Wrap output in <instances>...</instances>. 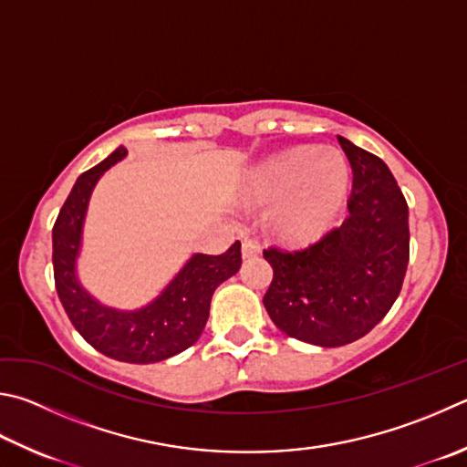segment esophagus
<instances>
[{
    "instance_id": "1",
    "label": "esophagus",
    "mask_w": 467,
    "mask_h": 467,
    "mask_svg": "<svg viewBox=\"0 0 467 467\" xmlns=\"http://www.w3.org/2000/svg\"><path fill=\"white\" fill-rule=\"evenodd\" d=\"M259 251H261L259 243L253 239V236H244V239H243V257L244 259L255 257V255H259Z\"/></svg>"
}]
</instances>
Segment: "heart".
<instances>
[{"instance_id": "1", "label": "heart", "mask_w": 467, "mask_h": 467, "mask_svg": "<svg viewBox=\"0 0 467 467\" xmlns=\"http://www.w3.org/2000/svg\"><path fill=\"white\" fill-rule=\"evenodd\" d=\"M345 188L343 157L317 149L284 152L257 175V192L263 198H284L275 210V223L292 236L322 231L341 206Z\"/></svg>"}]
</instances>
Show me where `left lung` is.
Instances as JSON below:
<instances>
[{
    "mask_svg": "<svg viewBox=\"0 0 467 467\" xmlns=\"http://www.w3.org/2000/svg\"><path fill=\"white\" fill-rule=\"evenodd\" d=\"M351 163L349 214L304 247L263 251L274 279L263 304L287 337L341 347L368 335L392 308L410 257L409 204L379 157L337 137Z\"/></svg>",
    "mask_w": 467,
    "mask_h": 467,
    "instance_id": "left-lung-1",
    "label": "left lung"
}]
</instances>
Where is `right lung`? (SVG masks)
<instances>
[{"instance_id":"add662e5","label":"right lung","mask_w":467,"mask_h":467,"mask_svg":"<svg viewBox=\"0 0 467 467\" xmlns=\"http://www.w3.org/2000/svg\"><path fill=\"white\" fill-rule=\"evenodd\" d=\"M126 149L81 173L53 226V269L58 300L86 341L108 358L126 363H155L173 358L198 341L210 317L216 287L241 269V243L223 255H193L157 300L149 306L120 312L101 306L75 277L81 226L93 185L118 163Z\"/></svg>"}]
</instances>
